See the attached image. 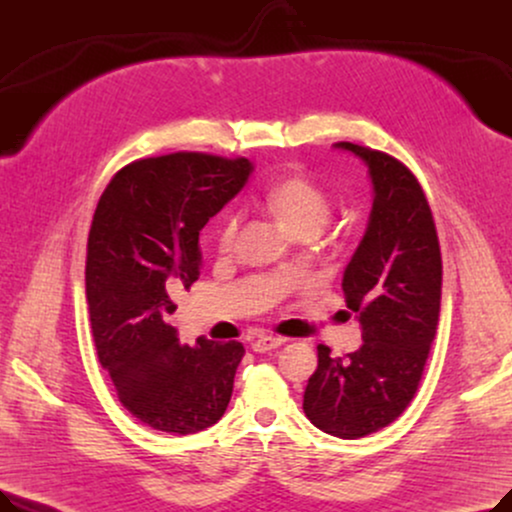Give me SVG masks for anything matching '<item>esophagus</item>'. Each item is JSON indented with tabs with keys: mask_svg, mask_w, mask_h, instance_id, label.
Segmentation results:
<instances>
[{
	"mask_svg": "<svg viewBox=\"0 0 512 512\" xmlns=\"http://www.w3.org/2000/svg\"><path fill=\"white\" fill-rule=\"evenodd\" d=\"M284 342H286V338H282V336H259L257 340H253L251 348L255 353H267V351H272V348L282 346Z\"/></svg>",
	"mask_w": 512,
	"mask_h": 512,
	"instance_id": "esophagus-1",
	"label": "esophagus"
}]
</instances>
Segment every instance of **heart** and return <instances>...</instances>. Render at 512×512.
<instances>
[{
	"mask_svg": "<svg viewBox=\"0 0 512 512\" xmlns=\"http://www.w3.org/2000/svg\"><path fill=\"white\" fill-rule=\"evenodd\" d=\"M263 205L270 209L278 222L292 234L319 232L332 215V199L317 182L305 174H288L276 184L267 188L263 195ZM238 213L226 215L218 230V247L228 251L238 232Z\"/></svg>",
	"mask_w": 512,
	"mask_h": 512,
	"instance_id": "1",
	"label": "heart"
}]
</instances>
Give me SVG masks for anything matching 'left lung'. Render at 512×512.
Masks as SVG:
<instances>
[{"label": "left lung", "instance_id": "obj_1", "mask_svg": "<svg viewBox=\"0 0 512 512\" xmlns=\"http://www.w3.org/2000/svg\"><path fill=\"white\" fill-rule=\"evenodd\" d=\"M334 147L361 157L373 184L369 224L342 278L363 344L336 359L317 344L303 411L321 432L357 440L400 417L419 388L438 328L442 255L415 174L384 151L346 141Z\"/></svg>", "mask_w": 512, "mask_h": 512}]
</instances>
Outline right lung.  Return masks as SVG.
Returning <instances> with one entry per match:
<instances>
[{
    "label": "right lung",
    "instance_id": "obj_1",
    "mask_svg": "<svg viewBox=\"0 0 512 512\" xmlns=\"http://www.w3.org/2000/svg\"><path fill=\"white\" fill-rule=\"evenodd\" d=\"M251 170L245 157H145L116 172L97 203L85 267L97 355L124 409L159 432L197 434L230 402L245 346H182L168 317L201 274L199 232Z\"/></svg>",
    "mask_w": 512,
    "mask_h": 512
}]
</instances>
